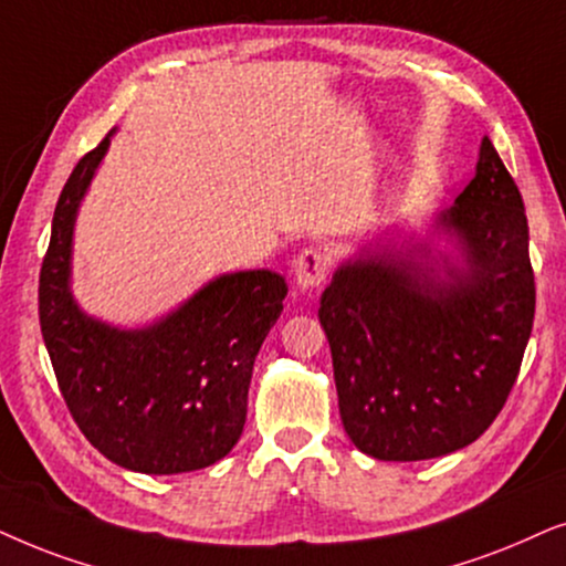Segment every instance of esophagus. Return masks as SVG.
<instances>
[{"label": "esophagus", "instance_id": "obj_1", "mask_svg": "<svg viewBox=\"0 0 566 566\" xmlns=\"http://www.w3.org/2000/svg\"><path fill=\"white\" fill-rule=\"evenodd\" d=\"M292 274H295V282L300 290H315L326 282L328 274V259L321 251H313L307 248L292 263Z\"/></svg>", "mask_w": 566, "mask_h": 566}]
</instances>
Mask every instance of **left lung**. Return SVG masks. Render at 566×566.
Masks as SVG:
<instances>
[{
  "label": "left lung",
  "instance_id": "left-lung-1",
  "mask_svg": "<svg viewBox=\"0 0 566 566\" xmlns=\"http://www.w3.org/2000/svg\"><path fill=\"white\" fill-rule=\"evenodd\" d=\"M533 313L523 196L484 137L476 176L427 238H375L323 292L318 318L349 440L378 461L471 446L515 386Z\"/></svg>",
  "mask_w": 566,
  "mask_h": 566
}]
</instances>
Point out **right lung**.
<instances>
[{"mask_svg":"<svg viewBox=\"0 0 566 566\" xmlns=\"http://www.w3.org/2000/svg\"><path fill=\"white\" fill-rule=\"evenodd\" d=\"M113 132L82 157L59 196L38 284L41 334L90 446L129 471H199L243 434L255 354L282 315L287 282L269 269L220 274L139 328L82 311L72 295L74 222Z\"/></svg>","mask_w":566,"mask_h":566,"instance_id":"right-lung-1","label":"right lung"}]
</instances>
